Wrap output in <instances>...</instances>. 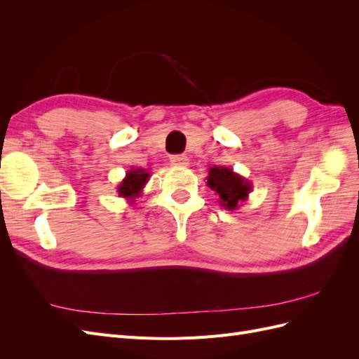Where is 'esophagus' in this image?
Returning a JSON list of instances; mask_svg holds the SVG:
<instances>
[{"label": "esophagus", "instance_id": "obj_1", "mask_svg": "<svg viewBox=\"0 0 359 359\" xmlns=\"http://www.w3.org/2000/svg\"><path fill=\"white\" fill-rule=\"evenodd\" d=\"M170 161H172V165H175V166H187L189 165V158H187V156H184V154L172 156Z\"/></svg>", "mask_w": 359, "mask_h": 359}]
</instances>
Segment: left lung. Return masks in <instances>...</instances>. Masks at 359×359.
<instances>
[{
	"label": "left lung",
	"mask_w": 359,
	"mask_h": 359,
	"mask_svg": "<svg viewBox=\"0 0 359 359\" xmlns=\"http://www.w3.org/2000/svg\"><path fill=\"white\" fill-rule=\"evenodd\" d=\"M208 187L212 189L220 198V203L227 210H236L252 191V184L238 175L232 169L224 166H214L208 172Z\"/></svg>",
	"instance_id": "obj_1"
}]
</instances>
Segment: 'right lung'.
<instances>
[{"instance_id": "add662e5", "label": "right lung", "mask_w": 359, "mask_h": 359, "mask_svg": "<svg viewBox=\"0 0 359 359\" xmlns=\"http://www.w3.org/2000/svg\"><path fill=\"white\" fill-rule=\"evenodd\" d=\"M149 178V173L145 169H132L127 172L126 178L118 186V194L121 198L135 199L142 191L144 186Z\"/></svg>"}]
</instances>
